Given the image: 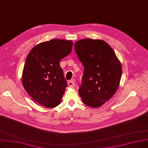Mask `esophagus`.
Masks as SVG:
<instances>
[{"instance_id": "obj_1", "label": "esophagus", "mask_w": 148, "mask_h": 148, "mask_svg": "<svg viewBox=\"0 0 148 148\" xmlns=\"http://www.w3.org/2000/svg\"><path fill=\"white\" fill-rule=\"evenodd\" d=\"M68 85L69 86H74L75 85V80L74 79H73V80L69 81L68 82Z\"/></svg>"}]
</instances>
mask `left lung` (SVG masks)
<instances>
[{
	"label": "left lung",
	"mask_w": 148,
	"mask_h": 148,
	"mask_svg": "<svg viewBox=\"0 0 148 148\" xmlns=\"http://www.w3.org/2000/svg\"><path fill=\"white\" fill-rule=\"evenodd\" d=\"M74 49L84 67L79 95L86 106L99 107L118 88L122 75L121 62L110 46L102 40H79Z\"/></svg>",
	"instance_id": "left-lung-1"
}]
</instances>
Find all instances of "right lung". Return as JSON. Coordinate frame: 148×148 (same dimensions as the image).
<instances>
[{"label": "right lung", "instance_id": "1", "mask_svg": "<svg viewBox=\"0 0 148 148\" xmlns=\"http://www.w3.org/2000/svg\"><path fill=\"white\" fill-rule=\"evenodd\" d=\"M73 43L53 39L36 45L27 56L23 85L32 99L44 107L53 108L61 102L68 84L60 62L72 51Z\"/></svg>", "mask_w": 148, "mask_h": 148}]
</instances>
